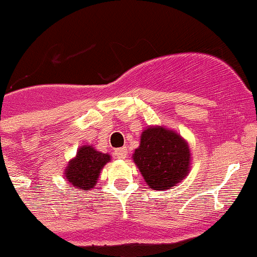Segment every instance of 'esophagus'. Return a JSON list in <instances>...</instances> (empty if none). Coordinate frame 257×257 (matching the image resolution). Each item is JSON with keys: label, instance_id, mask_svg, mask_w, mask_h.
<instances>
[{"label": "esophagus", "instance_id": "34e87169", "mask_svg": "<svg viewBox=\"0 0 257 257\" xmlns=\"http://www.w3.org/2000/svg\"><path fill=\"white\" fill-rule=\"evenodd\" d=\"M113 155H115V157H117V158H125L126 156H127V148L126 147L117 148V150H115Z\"/></svg>", "mask_w": 257, "mask_h": 257}]
</instances>
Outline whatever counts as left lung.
Segmentation results:
<instances>
[{
  "label": "left lung",
  "mask_w": 257,
  "mask_h": 257,
  "mask_svg": "<svg viewBox=\"0 0 257 257\" xmlns=\"http://www.w3.org/2000/svg\"><path fill=\"white\" fill-rule=\"evenodd\" d=\"M140 140L132 160L148 187L171 189L188 176L190 148L178 132L163 126H148Z\"/></svg>",
  "instance_id": "left-lung-1"
}]
</instances>
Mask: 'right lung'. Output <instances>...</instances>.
Wrapping results in <instances>:
<instances>
[{"instance_id":"add662e5","label":"right lung","mask_w":257,"mask_h":257,"mask_svg":"<svg viewBox=\"0 0 257 257\" xmlns=\"http://www.w3.org/2000/svg\"><path fill=\"white\" fill-rule=\"evenodd\" d=\"M109 153H102L95 150L91 145L79 147L76 156L68 162L64 169V179L74 189L90 190L97 183L100 172L107 162H110Z\"/></svg>"}]
</instances>
